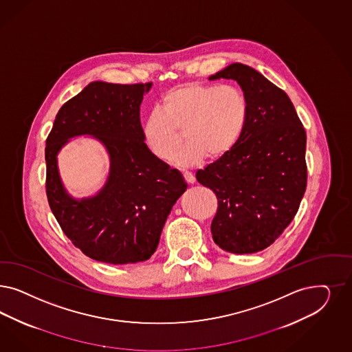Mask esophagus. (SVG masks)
<instances>
[{"label":"esophagus","mask_w":352,"mask_h":352,"mask_svg":"<svg viewBox=\"0 0 352 352\" xmlns=\"http://www.w3.org/2000/svg\"><path fill=\"white\" fill-rule=\"evenodd\" d=\"M184 180L188 182V184H194V182H195V177H194L193 173L185 172V173H184Z\"/></svg>","instance_id":"obj_1"}]
</instances>
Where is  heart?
Returning <instances> with one entry per match:
<instances>
[{
	"label": "heart",
	"instance_id": "1",
	"mask_svg": "<svg viewBox=\"0 0 352 352\" xmlns=\"http://www.w3.org/2000/svg\"><path fill=\"white\" fill-rule=\"evenodd\" d=\"M159 110L145 119L142 138L154 157L168 162L182 145L179 131L185 129L188 144L173 160L180 168L199 166L207 157H227L249 119L248 100L234 85L182 84L160 98Z\"/></svg>",
	"mask_w": 352,
	"mask_h": 352
}]
</instances>
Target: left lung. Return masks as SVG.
I'll return each instance as SVG.
<instances>
[{
	"instance_id": "obj_1",
	"label": "left lung",
	"mask_w": 352,
	"mask_h": 352,
	"mask_svg": "<svg viewBox=\"0 0 352 352\" xmlns=\"http://www.w3.org/2000/svg\"><path fill=\"white\" fill-rule=\"evenodd\" d=\"M234 80L249 103L239 144L197 172L217 197L211 224L219 248L258 252L273 243L299 208L306 192L307 137L287 94L256 69L232 63L208 80Z\"/></svg>"
}]
</instances>
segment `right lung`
<instances>
[{"mask_svg":"<svg viewBox=\"0 0 352 352\" xmlns=\"http://www.w3.org/2000/svg\"><path fill=\"white\" fill-rule=\"evenodd\" d=\"M153 84L91 81L58 111L46 140V194L56 219L87 256L110 264L148 261L188 184L154 157L142 138L140 106ZM91 136L109 157L103 188L89 197L67 193L57 155L72 138Z\"/></svg>","mask_w":352,"mask_h":352,"instance_id":"obj_1","label":"right lung"}]
</instances>
